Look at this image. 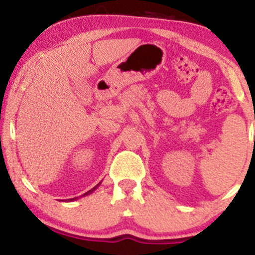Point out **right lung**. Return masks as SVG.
<instances>
[{"label": "right lung", "mask_w": 255, "mask_h": 255, "mask_svg": "<svg viewBox=\"0 0 255 255\" xmlns=\"http://www.w3.org/2000/svg\"><path fill=\"white\" fill-rule=\"evenodd\" d=\"M100 184H101V182H100ZM100 184H97V185H96V186H95V187H94V189H91V190H90V191L85 192V194H84V195H82V196H86V195H90V194H91V192H92V191H95V190H96V189H97V187H99V186H100ZM75 200H78V197H74V199H70V200H68V201H75Z\"/></svg>", "instance_id": "obj_1"}]
</instances>
